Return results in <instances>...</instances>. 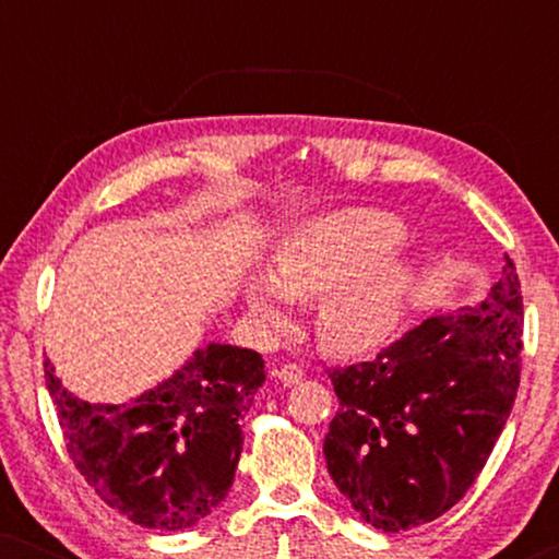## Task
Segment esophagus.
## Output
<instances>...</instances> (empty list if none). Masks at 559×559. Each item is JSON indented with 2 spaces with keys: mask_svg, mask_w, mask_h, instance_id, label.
<instances>
[{
  "mask_svg": "<svg viewBox=\"0 0 559 559\" xmlns=\"http://www.w3.org/2000/svg\"><path fill=\"white\" fill-rule=\"evenodd\" d=\"M302 377H305V371H302L297 364H285V366H282V369L277 371V379H280L285 386L300 384Z\"/></svg>",
  "mask_w": 559,
  "mask_h": 559,
  "instance_id": "obj_1",
  "label": "esophagus"
}]
</instances>
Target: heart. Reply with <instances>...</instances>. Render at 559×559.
<instances>
[{
  "instance_id": "obj_1",
  "label": "heart",
  "mask_w": 559,
  "mask_h": 559,
  "mask_svg": "<svg viewBox=\"0 0 559 559\" xmlns=\"http://www.w3.org/2000/svg\"><path fill=\"white\" fill-rule=\"evenodd\" d=\"M404 226L379 211L346 209L308 218L280 236L270 277H251L243 302L251 320L282 331L289 300H316L318 335L331 348L377 346L400 323L417 264L404 254Z\"/></svg>"
}]
</instances>
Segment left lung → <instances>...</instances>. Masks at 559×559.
<instances>
[{
    "label": "left lung",
    "instance_id": "8db88e82",
    "mask_svg": "<svg viewBox=\"0 0 559 559\" xmlns=\"http://www.w3.org/2000/svg\"><path fill=\"white\" fill-rule=\"evenodd\" d=\"M522 285L503 257L484 302L427 318L373 361L331 373L323 453L364 522L407 532L453 509L484 468L516 400Z\"/></svg>",
    "mask_w": 559,
    "mask_h": 559
}]
</instances>
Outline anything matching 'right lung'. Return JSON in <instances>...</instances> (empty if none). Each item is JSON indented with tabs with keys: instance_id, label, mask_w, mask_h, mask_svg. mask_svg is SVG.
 <instances>
[{
	"instance_id": "right-lung-1",
	"label": "right lung",
	"mask_w": 559,
	"mask_h": 559,
	"mask_svg": "<svg viewBox=\"0 0 559 559\" xmlns=\"http://www.w3.org/2000/svg\"><path fill=\"white\" fill-rule=\"evenodd\" d=\"M264 379L257 350L209 343L134 400L91 404L45 361L75 468L129 522L165 532L190 530L226 499L243 445L241 419Z\"/></svg>"
}]
</instances>
